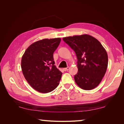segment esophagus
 <instances>
[{
  "instance_id": "obj_1",
  "label": "esophagus",
  "mask_w": 124,
  "mask_h": 124,
  "mask_svg": "<svg viewBox=\"0 0 124 124\" xmlns=\"http://www.w3.org/2000/svg\"><path fill=\"white\" fill-rule=\"evenodd\" d=\"M69 69V67H68L67 68H64L63 69V70L64 71H68V70Z\"/></svg>"
}]
</instances>
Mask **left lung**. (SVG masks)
<instances>
[{
	"label": "left lung",
	"instance_id": "left-lung-1",
	"mask_svg": "<svg viewBox=\"0 0 124 124\" xmlns=\"http://www.w3.org/2000/svg\"><path fill=\"white\" fill-rule=\"evenodd\" d=\"M63 40L77 56L78 72L74 76L76 83L85 90L96 87L107 69L108 57L106 49L99 40L88 35L67 37Z\"/></svg>",
	"mask_w": 124,
	"mask_h": 124
}]
</instances>
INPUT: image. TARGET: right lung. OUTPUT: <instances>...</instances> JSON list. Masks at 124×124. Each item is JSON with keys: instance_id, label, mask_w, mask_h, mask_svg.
Wrapping results in <instances>:
<instances>
[{"instance_id": "add662e5", "label": "right lung", "mask_w": 124, "mask_h": 124, "mask_svg": "<svg viewBox=\"0 0 124 124\" xmlns=\"http://www.w3.org/2000/svg\"><path fill=\"white\" fill-rule=\"evenodd\" d=\"M60 41V38L36 41L22 56L21 68L24 77L40 93L51 92L59 84L62 73L54 65L53 53Z\"/></svg>"}]
</instances>
